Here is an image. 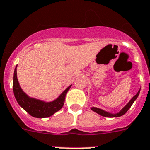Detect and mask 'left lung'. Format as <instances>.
Returning a JSON list of instances; mask_svg holds the SVG:
<instances>
[{
	"instance_id": "1",
	"label": "left lung",
	"mask_w": 150,
	"mask_h": 150,
	"mask_svg": "<svg viewBox=\"0 0 150 150\" xmlns=\"http://www.w3.org/2000/svg\"><path fill=\"white\" fill-rule=\"evenodd\" d=\"M139 91H140V90H139V91L137 92V94H136L135 96L133 97V98L130 100V101H129V102L128 103V104H127V105H126V106L124 107V108H123V109H122L120 112H119V113H117V114H110V113H108V112L104 111V110H101V109H99V108H91V109L93 111L96 112L97 114H100V115L103 116V117H120V116L124 115V114H126V113L127 112V110H129V108H130V107L132 106V104H133V102L135 101V100L137 98L138 95H139Z\"/></svg>"
}]
</instances>
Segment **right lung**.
Returning a JSON list of instances; mask_svg holds the SVG:
<instances>
[{
  "label": "right lung",
  "instance_id": "1",
  "mask_svg": "<svg viewBox=\"0 0 150 150\" xmlns=\"http://www.w3.org/2000/svg\"><path fill=\"white\" fill-rule=\"evenodd\" d=\"M71 86V85L68 87L56 100L52 102H44L37 99L31 98L23 91L20 87L17 77V67L15 68L13 80V90L15 98L20 106L22 107L29 114L34 117H48L59 110L63 106L66 93Z\"/></svg>",
  "mask_w": 150,
  "mask_h": 150
}]
</instances>
